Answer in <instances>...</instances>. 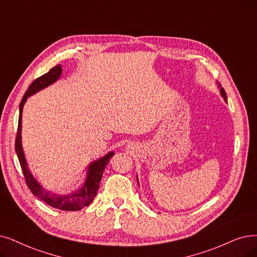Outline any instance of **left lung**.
I'll return each instance as SVG.
<instances>
[{"label":"left lung","instance_id":"left-lung-1","mask_svg":"<svg viewBox=\"0 0 257 257\" xmlns=\"http://www.w3.org/2000/svg\"><path fill=\"white\" fill-rule=\"evenodd\" d=\"M217 83H218V82H217ZM218 88L220 89L219 90V93H220V96L223 98V100L225 101V102H227V94H225V91H224V89L221 87V85L220 84H218ZM137 181H138V177H137Z\"/></svg>","mask_w":257,"mask_h":257}]
</instances>
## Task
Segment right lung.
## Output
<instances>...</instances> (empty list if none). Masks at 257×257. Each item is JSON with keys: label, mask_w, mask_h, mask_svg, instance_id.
<instances>
[{"label": "right lung", "mask_w": 257, "mask_h": 257, "mask_svg": "<svg viewBox=\"0 0 257 257\" xmlns=\"http://www.w3.org/2000/svg\"><path fill=\"white\" fill-rule=\"evenodd\" d=\"M61 75H62V65L58 64L51 68L47 74L36 79L27 88L19 107L20 112L16 138V153L18 155L20 164H21L27 187L32 191L35 196H37L41 200H43L45 203L48 204V206L55 209H59L62 211H79L82 208L87 207L88 204H90L91 201L95 199L100 187V181L102 175H103L104 169L107 166L109 159L114 156L115 153L109 152L103 157L90 162L86 171V177L83 184L75 192L61 195L46 190L42 184L34 177L32 172H30L28 168V163L26 161L25 154L22 147V112L27 98L37 94L38 91L46 88L47 86L54 84L55 82H57L60 79Z\"/></svg>", "instance_id": "1"}]
</instances>
